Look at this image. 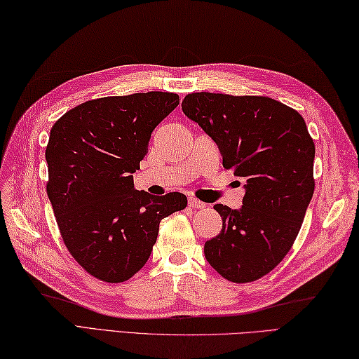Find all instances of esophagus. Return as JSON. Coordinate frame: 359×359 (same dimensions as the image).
Returning <instances> with one entry per match:
<instances>
[{
  "mask_svg": "<svg viewBox=\"0 0 359 359\" xmlns=\"http://www.w3.org/2000/svg\"><path fill=\"white\" fill-rule=\"evenodd\" d=\"M189 205H190L191 208H195V210H201V208H205L207 204H204L203 201H199V199L190 198V199H189Z\"/></svg>",
  "mask_w": 359,
  "mask_h": 359,
  "instance_id": "34e87169",
  "label": "esophagus"
}]
</instances>
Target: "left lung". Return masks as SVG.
Segmentation results:
<instances>
[{"mask_svg": "<svg viewBox=\"0 0 359 359\" xmlns=\"http://www.w3.org/2000/svg\"><path fill=\"white\" fill-rule=\"evenodd\" d=\"M181 108L219 147L224 168L245 180L239 210L215 205L222 230L205 242V259L226 280L255 282L300 231L316 187V144L299 112L264 95L191 93Z\"/></svg>", "mask_w": 359, "mask_h": 359, "instance_id": "8db88e82", "label": "left lung"}]
</instances>
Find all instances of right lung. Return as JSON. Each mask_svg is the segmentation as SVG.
<instances>
[{
    "instance_id": "add662e5",
    "label": "right lung",
    "mask_w": 359,
    "mask_h": 359,
    "mask_svg": "<svg viewBox=\"0 0 359 359\" xmlns=\"http://www.w3.org/2000/svg\"><path fill=\"white\" fill-rule=\"evenodd\" d=\"M180 95L149 91L77 104L50 130L47 195L77 264L108 283L144 266L165 216L186 208V195L154 196L134 189L154 129Z\"/></svg>"
}]
</instances>
